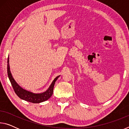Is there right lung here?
Listing matches in <instances>:
<instances>
[{
  "mask_svg": "<svg viewBox=\"0 0 129 129\" xmlns=\"http://www.w3.org/2000/svg\"><path fill=\"white\" fill-rule=\"evenodd\" d=\"M7 63V73L8 78H9L10 82L11 83L12 88L14 89L15 93L21 99L28 102H32V103H40V102L47 101L53 94L54 84H55V82L60 76H57V77L54 78L51 86H49V89L46 91L40 94L32 93L31 92H29V91L24 90V89L19 86V85L14 80V78L12 77L9 65V57H8Z\"/></svg>",
  "mask_w": 129,
  "mask_h": 129,
  "instance_id": "obj_1",
  "label": "right lung"
}]
</instances>
